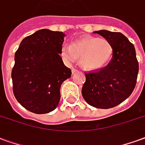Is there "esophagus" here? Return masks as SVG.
Masks as SVG:
<instances>
[{
  "label": "esophagus",
  "instance_id": "1",
  "mask_svg": "<svg viewBox=\"0 0 145 145\" xmlns=\"http://www.w3.org/2000/svg\"><path fill=\"white\" fill-rule=\"evenodd\" d=\"M79 72V70L76 69H75V68L72 69V73H76V72Z\"/></svg>",
  "mask_w": 145,
  "mask_h": 145
}]
</instances>
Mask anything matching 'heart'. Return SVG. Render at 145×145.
Here are the masks:
<instances>
[{
  "mask_svg": "<svg viewBox=\"0 0 145 145\" xmlns=\"http://www.w3.org/2000/svg\"><path fill=\"white\" fill-rule=\"evenodd\" d=\"M114 53L111 43L105 39L86 36L70 46L62 48V57L69 62L80 60L81 67L93 71L103 68L110 61Z\"/></svg>",
  "mask_w": 145,
  "mask_h": 145,
  "instance_id": "1",
  "label": "heart"
}]
</instances>
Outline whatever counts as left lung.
<instances>
[{
    "instance_id": "obj_1",
    "label": "left lung",
    "mask_w": 145,
    "mask_h": 145,
    "mask_svg": "<svg viewBox=\"0 0 145 145\" xmlns=\"http://www.w3.org/2000/svg\"><path fill=\"white\" fill-rule=\"evenodd\" d=\"M111 43L112 59L103 68L85 72L82 88L84 100L100 109L114 107L131 96L135 89L139 65L134 45L120 32L94 31Z\"/></svg>"
}]
</instances>
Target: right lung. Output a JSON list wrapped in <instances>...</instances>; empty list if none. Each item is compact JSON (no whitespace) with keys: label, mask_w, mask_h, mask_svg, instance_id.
Here are the masks:
<instances>
[{"label":"right lung","mask_w":145,"mask_h":145,"mask_svg":"<svg viewBox=\"0 0 145 145\" xmlns=\"http://www.w3.org/2000/svg\"><path fill=\"white\" fill-rule=\"evenodd\" d=\"M65 34L41 29L23 39L14 55L11 72L13 93L21 105L42 114L59 103L60 87L71 76L60 53Z\"/></svg>","instance_id":"obj_1"}]
</instances>
